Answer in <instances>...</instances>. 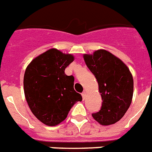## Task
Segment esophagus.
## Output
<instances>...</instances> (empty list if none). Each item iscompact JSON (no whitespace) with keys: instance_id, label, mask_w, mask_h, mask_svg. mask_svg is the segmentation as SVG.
Instances as JSON below:
<instances>
[{"instance_id":"esophagus-1","label":"esophagus","mask_w":152,"mask_h":152,"mask_svg":"<svg viewBox=\"0 0 152 152\" xmlns=\"http://www.w3.org/2000/svg\"><path fill=\"white\" fill-rule=\"evenodd\" d=\"M82 99H86V91H84L83 93H82Z\"/></svg>"}]
</instances>
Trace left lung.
<instances>
[{"label":"left lung","mask_w":152,"mask_h":152,"mask_svg":"<svg viewBox=\"0 0 152 152\" xmlns=\"http://www.w3.org/2000/svg\"><path fill=\"white\" fill-rule=\"evenodd\" d=\"M86 66L96 77L102 106L93 118L103 126L115 124L129 109L133 93V79L123 62L106 50L84 55Z\"/></svg>","instance_id":"obj_1"}]
</instances>
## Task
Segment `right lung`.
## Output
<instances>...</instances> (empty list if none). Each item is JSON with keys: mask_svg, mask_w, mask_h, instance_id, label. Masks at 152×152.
Here are the masks:
<instances>
[{"mask_svg": "<svg viewBox=\"0 0 152 152\" xmlns=\"http://www.w3.org/2000/svg\"><path fill=\"white\" fill-rule=\"evenodd\" d=\"M74 56L52 48L33 59L23 78L24 93L32 113L44 124L63 122L82 96L74 89L75 77L64 70Z\"/></svg>", "mask_w": 152, "mask_h": 152, "instance_id": "right-lung-1", "label": "right lung"}]
</instances>
